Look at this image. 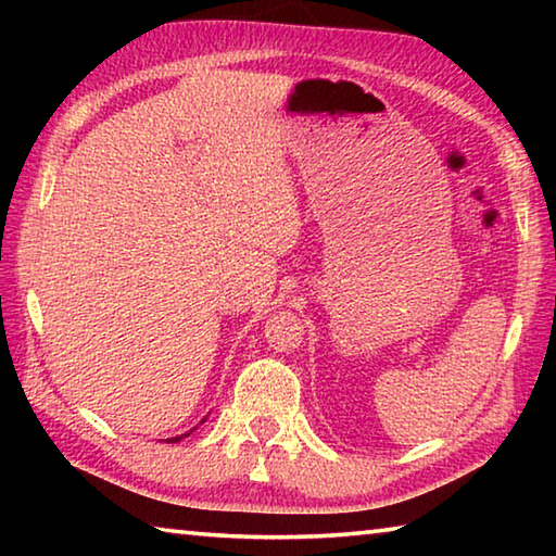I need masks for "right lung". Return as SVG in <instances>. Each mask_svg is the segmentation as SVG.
Listing matches in <instances>:
<instances>
[{
	"label": "right lung",
	"mask_w": 556,
	"mask_h": 556,
	"mask_svg": "<svg viewBox=\"0 0 556 556\" xmlns=\"http://www.w3.org/2000/svg\"><path fill=\"white\" fill-rule=\"evenodd\" d=\"M186 437V434H184ZM178 439H181V437H174V439H166V441H178Z\"/></svg>",
	"instance_id": "obj_1"
}]
</instances>
